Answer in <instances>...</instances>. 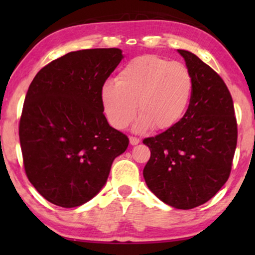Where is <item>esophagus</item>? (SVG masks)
<instances>
[{
    "label": "esophagus",
    "mask_w": 255,
    "mask_h": 255,
    "mask_svg": "<svg viewBox=\"0 0 255 255\" xmlns=\"http://www.w3.org/2000/svg\"><path fill=\"white\" fill-rule=\"evenodd\" d=\"M139 142H140V139L139 138H135V137H130V144L131 145H138Z\"/></svg>",
    "instance_id": "1"
}]
</instances>
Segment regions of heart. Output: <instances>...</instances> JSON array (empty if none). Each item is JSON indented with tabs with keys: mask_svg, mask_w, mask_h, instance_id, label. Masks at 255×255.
Returning <instances> with one entry per match:
<instances>
[{
	"mask_svg": "<svg viewBox=\"0 0 255 255\" xmlns=\"http://www.w3.org/2000/svg\"><path fill=\"white\" fill-rule=\"evenodd\" d=\"M193 89V74L186 65L146 54L128 61L118 73L117 82H104L100 100L109 123L118 130L133 122L137 108L138 130H166L182 118Z\"/></svg>",
	"mask_w": 255,
	"mask_h": 255,
	"instance_id": "1",
	"label": "heart"
}]
</instances>
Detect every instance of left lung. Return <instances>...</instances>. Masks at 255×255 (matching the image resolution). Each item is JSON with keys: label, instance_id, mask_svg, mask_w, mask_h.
<instances>
[{"label": "left lung", "instance_id": "8db88e82", "mask_svg": "<svg viewBox=\"0 0 255 255\" xmlns=\"http://www.w3.org/2000/svg\"><path fill=\"white\" fill-rule=\"evenodd\" d=\"M177 52L193 74V95L180 122L144 139L151 158L142 175L163 203L188 210L208 202L228 181L238 132L231 94L221 76L191 52Z\"/></svg>", "mask_w": 255, "mask_h": 255}]
</instances>
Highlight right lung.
Wrapping results in <instances>:
<instances>
[{
	"label": "right lung",
	"instance_id": "add662e5",
	"mask_svg": "<svg viewBox=\"0 0 255 255\" xmlns=\"http://www.w3.org/2000/svg\"><path fill=\"white\" fill-rule=\"evenodd\" d=\"M124 58L120 48L69 52L31 82L19 122L27 179L62 208L87 203L107 183L127 135L103 115L100 88Z\"/></svg>",
	"mask_w": 255,
	"mask_h": 255
}]
</instances>
